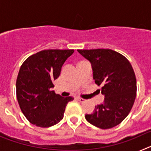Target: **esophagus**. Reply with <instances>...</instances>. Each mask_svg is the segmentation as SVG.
Wrapping results in <instances>:
<instances>
[{"instance_id": "1", "label": "esophagus", "mask_w": 151, "mask_h": 151, "mask_svg": "<svg viewBox=\"0 0 151 151\" xmlns=\"http://www.w3.org/2000/svg\"><path fill=\"white\" fill-rule=\"evenodd\" d=\"M76 99L78 100V101H79L80 102H85V100L83 99V98H81V97H76Z\"/></svg>"}]
</instances>
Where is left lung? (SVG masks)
I'll use <instances>...</instances> for the list:
<instances>
[{
  "label": "left lung",
  "mask_w": 151,
  "mask_h": 151,
  "mask_svg": "<svg viewBox=\"0 0 151 151\" xmlns=\"http://www.w3.org/2000/svg\"><path fill=\"white\" fill-rule=\"evenodd\" d=\"M77 50L91 63L93 78L102 86L101 94L105 97L85 119L100 129L115 127L129 115L135 100L137 85L132 66L123 55L110 49Z\"/></svg>",
  "instance_id": "left-lung-1"
}]
</instances>
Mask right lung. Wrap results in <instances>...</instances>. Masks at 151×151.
<instances>
[{"instance_id":"right-lung-1","label":"right lung","mask_w":151,"mask_h":151,"mask_svg":"<svg viewBox=\"0 0 151 151\" xmlns=\"http://www.w3.org/2000/svg\"><path fill=\"white\" fill-rule=\"evenodd\" d=\"M74 50H44L30 56L22 64L17 79V97L24 116L32 124L50 127L63 118L68 102L52 88L61 68Z\"/></svg>"}]
</instances>
